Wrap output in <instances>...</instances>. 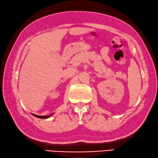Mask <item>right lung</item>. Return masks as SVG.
Masks as SVG:
<instances>
[{
  "label": "right lung",
  "mask_w": 158,
  "mask_h": 158,
  "mask_svg": "<svg viewBox=\"0 0 158 158\" xmlns=\"http://www.w3.org/2000/svg\"><path fill=\"white\" fill-rule=\"evenodd\" d=\"M34 116H35L36 117H39V118H41V119H46V118H48V117H50V115H48V116H39V115H36V114H34Z\"/></svg>",
  "instance_id": "right-lung-1"
}]
</instances>
